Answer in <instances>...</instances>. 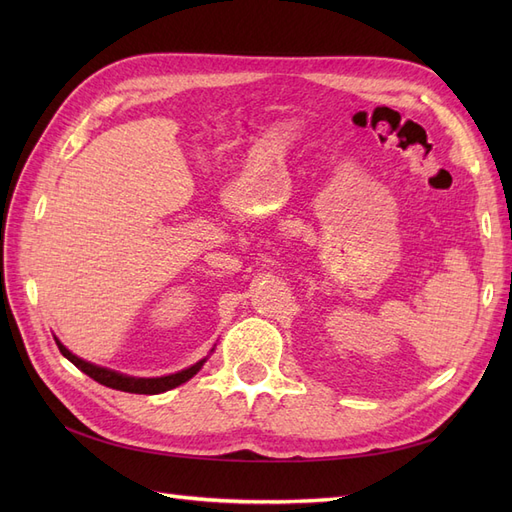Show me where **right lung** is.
Instances as JSON below:
<instances>
[{
    "instance_id": "1",
    "label": "right lung",
    "mask_w": 512,
    "mask_h": 512,
    "mask_svg": "<svg viewBox=\"0 0 512 512\" xmlns=\"http://www.w3.org/2000/svg\"><path fill=\"white\" fill-rule=\"evenodd\" d=\"M55 344L59 348V352L66 356V359L70 363H74L76 367H79L83 374H87L89 378H94L96 382L108 386V389H117V391H123V393H138V395H158V393H164V391H170L175 389V386L188 382L190 378H194L200 367L205 365L207 359L194 363L192 367L188 369H181L177 371V374H170V376H160V378H134V376H126V374H119V371L115 369H108V367H100V365H94L89 361H83L79 359V356L72 354L64 344L59 342V339L55 337Z\"/></svg>"
}]
</instances>
